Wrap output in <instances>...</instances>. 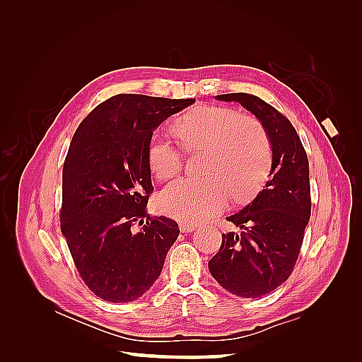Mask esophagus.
Returning <instances> with one entry per match:
<instances>
[{"instance_id": "esophagus-1", "label": "esophagus", "mask_w": 362, "mask_h": 362, "mask_svg": "<svg viewBox=\"0 0 362 362\" xmlns=\"http://www.w3.org/2000/svg\"><path fill=\"white\" fill-rule=\"evenodd\" d=\"M194 228H196V225L193 222H180L181 233H192V231H194Z\"/></svg>"}]
</instances>
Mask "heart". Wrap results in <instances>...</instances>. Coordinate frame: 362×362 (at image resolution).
Masks as SVG:
<instances>
[{
  "instance_id": "obj_1",
  "label": "heart",
  "mask_w": 362,
  "mask_h": 362,
  "mask_svg": "<svg viewBox=\"0 0 362 362\" xmlns=\"http://www.w3.org/2000/svg\"><path fill=\"white\" fill-rule=\"evenodd\" d=\"M181 146L194 152L205 149L201 180H177L156 198L157 210L184 222H198L221 213L229 193L237 202H247L264 187L273 164V151L266 128L258 119L234 108L198 105L173 122ZM149 170L157 180L177 175L182 156L160 133L148 145Z\"/></svg>"
}]
</instances>
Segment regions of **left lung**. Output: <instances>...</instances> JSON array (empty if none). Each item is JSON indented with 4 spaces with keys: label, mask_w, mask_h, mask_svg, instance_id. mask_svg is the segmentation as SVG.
Wrapping results in <instances>:
<instances>
[{
    "label": "left lung",
    "mask_w": 362,
    "mask_h": 362,
    "mask_svg": "<svg viewBox=\"0 0 362 362\" xmlns=\"http://www.w3.org/2000/svg\"><path fill=\"white\" fill-rule=\"evenodd\" d=\"M216 100L242 104L266 128L272 144L270 181L243 210L226 217L240 231L222 234L221 249L208 262L225 290L257 299L286 282L298 261L311 216L308 157L290 120L261 98L226 93Z\"/></svg>",
    "instance_id": "obj_1"
}]
</instances>
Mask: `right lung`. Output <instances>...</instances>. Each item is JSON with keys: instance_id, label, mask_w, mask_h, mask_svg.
<instances>
[{"instance_id": "add662e5", "label": "right lung", "mask_w": 362, "mask_h": 362, "mask_svg": "<svg viewBox=\"0 0 362 362\" xmlns=\"http://www.w3.org/2000/svg\"><path fill=\"white\" fill-rule=\"evenodd\" d=\"M193 103L115 95L93 108L72 137L63 164L60 228L81 279L107 302L144 296L180 235L175 221L146 214L154 190L148 145L163 120Z\"/></svg>"}]
</instances>
